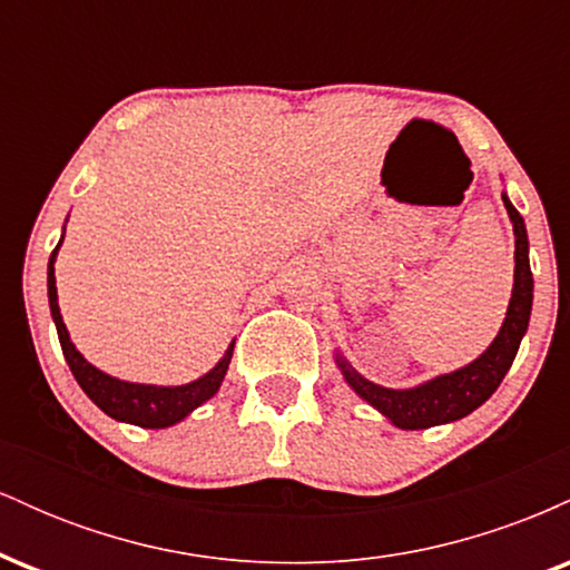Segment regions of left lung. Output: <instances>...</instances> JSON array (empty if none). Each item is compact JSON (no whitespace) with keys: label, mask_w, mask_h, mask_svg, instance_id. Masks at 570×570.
<instances>
[{"label":"left lung","mask_w":570,"mask_h":570,"mask_svg":"<svg viewBox=\"0 0 570 570\" xmlns=\"http://www.w3.org/2000/svg\"><path fill=\"white\" fill-rule=\"evenodd\" d=\"M503 206H507V214L514 227V286L499 335H495L480 358H474L466 367L415 385V389H385V385H377L364 375H358L340 353H335L345 383L364 402H370L377 412H383L396 429L417 431L461 421V417H466L469 412H474L493 396L503 375L512 367L520 340L528 332V322H531L533 273L531 263H528L525 222H522L520 212L509 203L507 195H503Z\"/></svg>","instance_id":"obj_1"}]
</instances>
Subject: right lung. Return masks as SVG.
Segmentation results:
<instances>
[{"instance_id": "add662e5", "label": "right lung", "mask_w": 570, "mask_h": 570, "mask_svg": "<svg viewBox=\"0 0 570 570\" xmlns=\"http://www.w3.org/2000/svg\"><path fill=\"white\" fill-rule=\"evenodd\" d=\"M61 240H58V246H61ZM58 246L53 248L48 263L50 313H53L58 340H61V351H63V358H67L71 375H75V381L80 383V389L90 396V402H94L98 410H104L109 417H115V421L134 423V426H141V429H168L217 394L222 381H225L227 375V367H230L235 343H230V348H227L225 356L219 358L217 367L206 372V375L198 377V381L185 383V385H144V383L117 381V377L96 370L90 362H85L82 353L77 351L75 343L69 340L67 324H63L61 318V307H58L56 267H53Z\"/></svg>"}]
</instances>
